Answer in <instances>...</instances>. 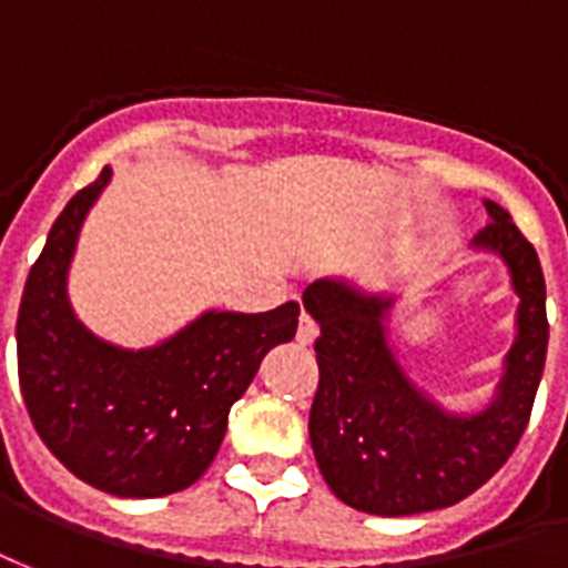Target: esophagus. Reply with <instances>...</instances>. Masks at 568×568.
<instances>
[{
  "mask_svg": "<svg viewBox=\"0 0 568 568\" xmlns=\"http://www.w3.org/2000/svg\"><path fill=\"white\" fill-rule=\"evenodd\" d=\"M314 338H317V324H314L308 314H302L300 329H296V342H300L302 347H308L314 345Z\"/></svg>",
  "mask_w": 568,
  "mask_h": 568,
  "instance_id": "obj_1",
  "label": "esophagus"
}]
</instances>
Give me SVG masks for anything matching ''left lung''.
Listing matches in <instances>:
<instances>
[{"instance_id": "obj_1", "label": "left lung", "mask_w": 568, "mask_h": 568, "mask_svg": "<svg viewBox=\"0 0 568 568\" xmlns=\"http://www.w3.org/2000/svg\"><path fill=\"white\" fill-rule=\"evenodd\" d=\"M484 205L490 223L471 247L503 260L520 305L503 381L475 415H450L405 375L387 342L393 296L338 278L302 293L321 326V384L308 417L314 459L329 490L357 511L403 517L448 508L490 481L527 429L548 354L545 275L508 211Z\"/></svg>"}]
</instances>
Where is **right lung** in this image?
<instances>
[{"label": "right lung", "instance_id": "add662e5", "mask_svg": "<svg viewBox=\"0 0 568 568\" xmlns=\"http://www.w3.org/2000/svg\"><path fill=\"white\" fill-rule=\"evenodd\" d=\"M111 169L78 190L29 268L18 312V375L41 442L97 490L178 494L202 478L260 363L296 335L300 302L263 314L205 312L163 345L126 351L90 333L69 302V266Z\"/></svg>", "mask_w": 568, "mask_h": 568}]
</instances>
